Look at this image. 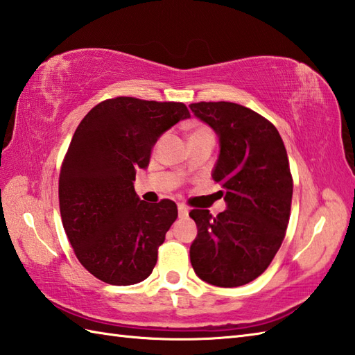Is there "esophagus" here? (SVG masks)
<instances>
[{
    "instance_id": "esophagus-1",
    "label": "esophagus",
    "mask_w": 355,
    "mask_h": 355,
    "mask_svg": "<svg viewBox=\"0 0 355 355\" xmlns=\"http://www.w3.org/2000/svg\"><path fill=\"white\" fill-rule=\"evenodd\" d=\"M187 215H189V209H187L184 205H178V216L186 218Z\"/></svg>"
}]
</instances>
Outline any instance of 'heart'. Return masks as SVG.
Returning <instances> with one entry per match:
<instances>
[{
	"label": "heart",
	"instance_id": "b5f03b06",
	"mask_svg": "<svg viewBox=\"0 0 355 355\" xmlns=\"http://www.w3.org/2000/svg\"><path fill=\"white\" fill-rule=\"evenodd\" d=\"M205 135H212V131L205 125H192L189 131V140L205 137Z\"/></svg>",
	"mask_w": 355,
	"mask_h": 355
}]
</instances>
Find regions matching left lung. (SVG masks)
I'll return each instance as SVG.
<instances>
[{
  "mask_svg": "<svg viewBox=\"0 0 355 355\" xmlns=\"http://www.w3.org/2000/svg\"><path fill=\"white\" fill-rule=\"evenodd\" d=\"M191 110L220 140L212 178L227 206L215 218L205 209L189 214L198 229L191 263L210 285H245L266 271L284 241L293 197L288 157L276 128L250 108L198 102Z\"/></svg>",
  "mask_w": 355,
  "mask_h": 355,
  "instance_id": "8db88e82",
  "label": "left lung"
}]
</instances>
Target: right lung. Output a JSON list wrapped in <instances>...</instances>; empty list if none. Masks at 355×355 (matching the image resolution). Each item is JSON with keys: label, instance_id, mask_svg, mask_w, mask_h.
Instances as JSON below:
<instances>
[{"label": "right lung", "instance_id": "right-lung-1", "mask_svg": "<svg viewBox=\"0 0 355 355\" xmlns=\"http://www.w3.org/2000/svg\"><path fill=\"white\" fill-rule=\"evenodd\" d=\"M191 114L184 103L116 97L79 123L59 175L64 230L79 262L111 285L145 281L177 220L171 200L145 202L134 191L162 135Z\"/></svg>", "mask_w": 355, "mask_h": 355}]
</instances>
